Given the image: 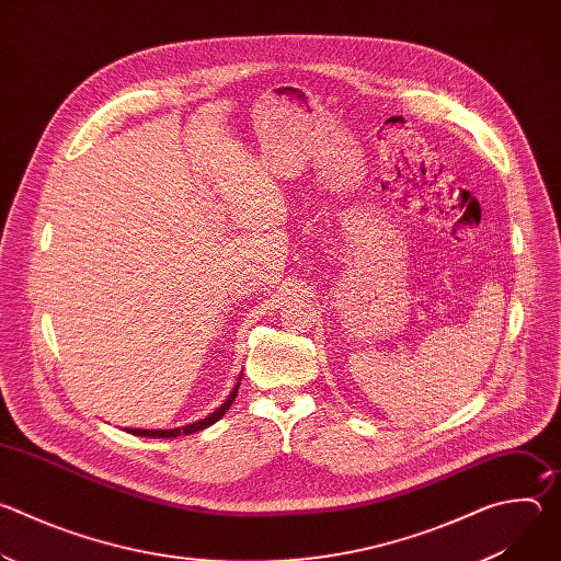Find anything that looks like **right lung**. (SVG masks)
I'll return each instance as SVG.
<instances>
[{
  "instance_id": "right-lung-1",
  "label": "right lung",
  "mask_w": 561,
  "mask_h": 561,
  "mask_svg": "<svg viewBox=\"0 0 561 561\" xmlns=\"http://www.w3.org/2000/svg\"><path fill=\"white\" fill-rule=\"evenodd\" d=\"M239 381H242V377H239ZM239 381L234 383V388L230 390V394H228V399L226 402L217 409V411H213L208 417H204V420H199V422H193V424H186V426H182V428H164V431H150V428H126V433H130V435H137V437H157V439H167V437H180V435H193V433H197V431H204V428H208V426H213L217 420H221L224 415H226V411L230 409V404L234 402V394H237V390H239Z\"/></svg>"
}]
</instances>
